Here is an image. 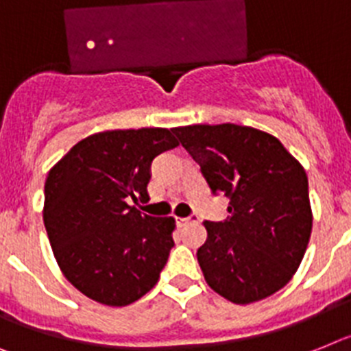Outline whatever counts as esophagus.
I'll return each instance as SVG.
<instances>
[{
	"label": "esophagus",
	"instance_id": "esophagus-1",
	"mask_svg": "<svg viewBox=\"0 0 351 351\" xmlns=\"http://www.w3.org/2000/svg\"><path fill=\"white\" fill-rule=\"evenodd\" d=\"M178 223H180V225H189V223H198V216H194V214H191V216H187V217H180V219H178Z\"/></svg>",
	"mask_w": 351,
	"mask_h": 351
}]
</instances>
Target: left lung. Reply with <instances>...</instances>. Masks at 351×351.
<instances>
[{
    "label": "left lung",
    "instance_id": "8db88e82",
    "mask_svg": "<svg viewBox=\"0 0 351 351\" xmlns=\"http://www.w3.org/2000/svg\"><path fill=\"white\" fill-rule=\"evenodd\" d=\"M199 164L212 194L230 198V216L205 221L203 276L239 305L280 291L298 269L312 230L305 169L273 135L250 126L173 128Z\"/></svg>",
    "mask_w": 351,
    "mask_h": 351
}]
</instances>
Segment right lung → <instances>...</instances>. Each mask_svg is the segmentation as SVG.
Wrapping results in <instances>:
<instances>
[{"label":"right lung","mask_w":351,"mask_h":351,"mask_svg":"<svg viewBox=\"0 0 351 351\" xmlns=\"http://www.w3.org/2000/svg\"><path fill=\"white\" fill-rule=\"evenodd\" d=\"M167 128L80 141L49 171L44 226L62 273L90 300L125 307L158 282L175 246L173 217L143 214L153 158L176 148Z\"/></svg>","instance_id":"obj_1"}]
</instances>
